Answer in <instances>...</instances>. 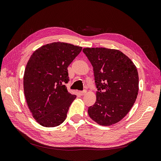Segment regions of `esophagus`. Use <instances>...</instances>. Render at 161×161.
Masks as SVG:
<instances>
[{
  "mask_svg": "<svg viewBox=\"0 0 161 161\" xmlns=\"http://www.w3.org/2000/svg\"><path fill=\"white\" fill-rule=\"evenodd\" d=\"M86 93H87V91L84 90V91H83V92H80V95L83 96V95H84Z\"/></svg>",
  "mask_w": 161,
  "mask_h": 161,
  "instance_id": "1",
  "label": "esophagus"
}]
</instances>
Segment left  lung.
<instances>
[{
  "mask_svg": "<svg viewBox=\"0 0 161 161\" xmlns=\"http://www.w3.org/2000/svg\"><path fill=\"white\" fill-rule=\"evenodd\" d=\"M83 52L93 66L98 89L96 101L88 108V114L101 125H113L126 116L137 99L139 91L137 68L119 50L85 48Z\"/></svg>",
  "mask_w": 161,
  "mask_h": 161,
  "instance_id": "left-lung-1",
  "label": "left lung"
}]
</instances>
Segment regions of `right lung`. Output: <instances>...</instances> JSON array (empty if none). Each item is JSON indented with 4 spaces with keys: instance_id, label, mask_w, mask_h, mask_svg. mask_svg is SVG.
I'll return each instance as SVG.
<instances>
[{
    "instance_id": "add662e5",
    "label": "right lung",
    "mask_w": 161,
    "mask_h": 161,
    "mask_svg": "<svg viewBox=\"0 0 161 161\" xmlns=\"http://www.w3.org/2000/svg\"><path fill=\"white\" fill-rule=\"evenodd\" d=\"M82 47L54 42L38 48L27 62L24 92L30 113L37 123L57 127L66 118L76 95L68 92V67Z\"/></svg>"
}]
</instances>
